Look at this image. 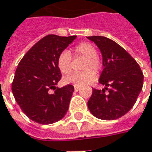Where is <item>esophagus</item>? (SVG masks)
Here are the masks:
<instances>
[{"mask_svg": "<svg viewBox=\"0 0 152 152\" xmlns=\"http://www.w3.org/2000/svg\"><path fill=\"white\" fill-rule=\"evenodd\" d=\"M74 89H75V91H76V92H78V91H79V90H80V87H79V86H74Z\"/></svg>", "mask_w": 152, "mask_h": 152, "instance_id": "esophagus-1", "label": "esophagus"}]
</instances>
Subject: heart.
<instances>
[{
  "mask_svg": "<svg viewBox=\"0 0 152 152\" xmlns=\"http://www.w3.org/2000/svg\"><path fill=\"white\" fill-rule=\"evenodd\" d=\"M76 57L86 58V61L83 66L82 72L73 73L66 76L64 81L67 84H71L76 86H84L92 83L97 77L95 71H99L102 67V62L97 55V50L95 47L89 43H81L77 45L74 49ZM57 66L60 71L64 75H68L72 70V59L71 53L68 50H64L60 54L57 59Z\"/></svg>",
  "mask_w": 152,
  "mask_h": 152,
  "instance_id": "b5f03b06",
  "label": "heart"
}]
</instances>
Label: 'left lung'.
Returning a JSON list of instances; mask_svg holds the SVG:
<instances>
[{
  "mask_svg": "<svg viewBox=\"0 0 152 152\" xmlns=\"http://www.w3.org/2000/svg\"><path fill=\"white\" fill-rule=\"evenodd\" d=\"M87 39L94 42L102 53L103 70L99 83L105 86L102 90L92 89L88 108L100 119L121 118L132 108L142 90L143 73L133 57L116 42L102 36Z\"/></svg>",
  "mask_w": 152,
  "mask_h": 152,
  "instance_id": "8db88e82",
  "label": "left lung"
}]
</instances>
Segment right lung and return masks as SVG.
<instances>
[{
	"label": "right lung",
	"instance_id": "obj_1",
	"mask_svg": "<svg viewBox=\"0 0 152 152\" xmlns=\"http://www.w3.org/2000/svg\"><path fill=\"white\" fill-rule=\"evenodd\" d=\"M76 38L47 35L36 43L19 62L12 91L22 111L36 123H55L66 115L69 108L74 86H56L61 79L57 59ZM50 90L54 92L51 94Z\"/></svg>",
	"mask_w": 152,
	"mask_h": 152
}]
</instances>
